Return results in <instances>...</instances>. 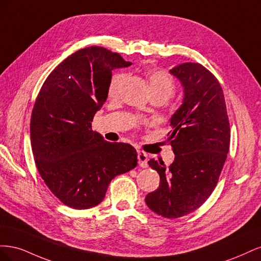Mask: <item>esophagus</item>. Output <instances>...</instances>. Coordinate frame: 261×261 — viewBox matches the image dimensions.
<instances>
[{"label": "esophagus", "instance_id": "34e87169", "mask_svg": "<svg viewBox=\"0 0 261 261\" xmlns=\"http://www.w3.org/2000/svg\"><path fill=\"white\" fill-rule=\"evenodd\" d=\"M137 159H138L139 167H141V168H147L148 167V154L145 151L138 150Z\"/></svg>", "mask_w": 261, "mask_h": 261}]
</instances>
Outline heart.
<instances>
[{
    "label": "heart",
    "instance_id": "1",
    "mask_svg": "<svg viewBox=\"0 0 261 261\" xmlns=\"http://www.w3.org/2000/svg\"><path fill=\"white\" fill-rule=\"evenodd\" d=\"M147 77H148V83H149L151 93H160L169 98L173 93V91H174V88H175L174 82H173L172 77L168 73H165L164 70L150 69L147 73ZM124 81H125V74L123 73L115 74L111 78V81H110V84L108 87L109 97L113 98L117 96Z\"/></svg>",
    "mask_w": 261,
    "mask_h": 261
}]
</instances>
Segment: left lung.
<instances>
[{
    "label": "left lung",
    "mask_w": 261,
    "mask_h": 261,
    "mask_svg": "<svg viewBox=\"0 0 261 261\" xmlns=\"http://www.w3.org/2000/svg\"><path fill=\"white\" fill-rule=\"evenodd\" d=\"M184 88L183 103L172 115L169 133L175 159L170 167L149 160L160 185L146 196L150 210L168 219L188 215L216 188L230 148V122L223 90L210 70L198 63L173 67Z\"/></svg>",
    "instance_id": "1"
}]
</instances>
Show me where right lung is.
I'll return each mask as SVG.
<instances>
[{"instance_id": "obj_1", "label": "right lung", "mask_w": 261, "mask_h": 261, "mask_svg": "<svg viewBox=\"0 0 261 261\" xmlns=\"http://www.w3.org/2000/svg\"><path fill=\"white\" fill-rule=\"evenodd\" d=\"M130 64L118 53L89 46L60 63L39 91L31 113V148L45 185L67 207H96L110 181L137 165L133 146L110 143L91 129L112 70Z\"/></svg>"}]
</instances>
